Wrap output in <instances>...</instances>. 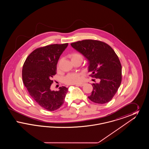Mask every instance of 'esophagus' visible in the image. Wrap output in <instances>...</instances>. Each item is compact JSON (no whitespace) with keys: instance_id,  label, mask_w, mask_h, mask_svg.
<instances>
[{"instance_id":"obj_1","label":"esophagus","mask_w":149,"mask_h":149,"mask_svg":"<svg viewBox=\"0 0 149 149\" xmlns=\"http://www.w3.org/2000/svg\"><path fill=\"white\" fill-rule=\"evenodd\" d=\"M85 83H79V84H77L76 86H83V85H84Z\"/></svg>"}]
</instances>
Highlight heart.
Segmentation results:
<instances>
[{
  "instance_id": "heart-1",
  "label": "heart",
  "mask_w": 149,
  "mask_h": 149,
  "mask_svg": "<svg viewBox=\"0 0 149 149\" xmlns=\"http://www.w3.org/2000/svg\"><path fill=\"white\" fill-rule=\"evenodd\" d=\"M71 61H76V60H81L83 61V57L78 53L74 52L71 54L70 55ZM81 80V74L78 72H72L67 74L64 78V82L66 84H77L80 82Z\"/></svg>"
}]
</instances>
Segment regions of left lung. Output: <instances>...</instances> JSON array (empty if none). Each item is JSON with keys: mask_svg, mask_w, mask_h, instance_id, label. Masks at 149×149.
I'll use <instances>...</instances> for the list:
<instances>
[{"mask_svg": "<svg viewBox=\"0 0 149 149\" xmlns=\"http://www.w3.org/2000/svg\"><path fill=\"white\" fill-rule=\"evenodd\" d=\"M71 46L88 60L91 76L100 80L92 84L93 89L88 98L98 104L111 101L122 81V66L114 51L106 43L93 40L71 43Z\"/></svg>", "mask_w": 149, "mask_h": 149, "instance_id": "left-lung-1", "label": "left lung"}]
</instances>
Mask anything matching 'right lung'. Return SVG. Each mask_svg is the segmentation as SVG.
Returning <instances> with one entry per match:
<instances>
[{
    "label": "right lung",
    "mask_w": 149,
    "mask_h": 149,
    "mask_svg": "<svg viewBox=\"0 0 149 149\" xmlns=\"http://www.w3.org/2000/svg\"><path fill=\"white\" fill-rule=\"evenodd\" d=\"M68 43L54 44L38 48L26 58L22 69V79L29 95L43 108L54 111L64 102L68 88H59V91L50 89L52 78L56 74L60 56Z\"/></svg>",
    "instance_id": "obj_1"
}]
</instances>
